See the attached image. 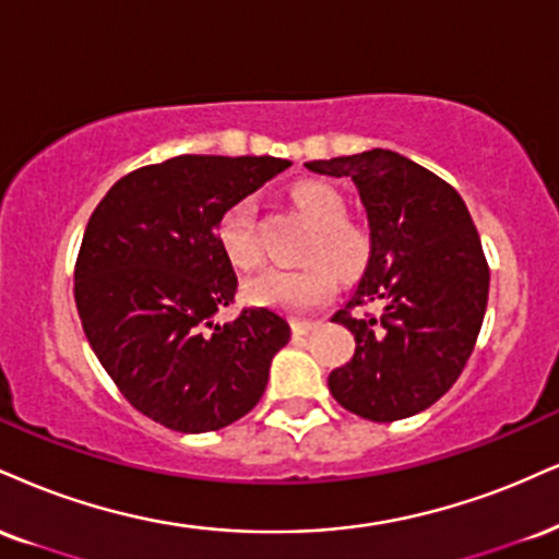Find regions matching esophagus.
<instances>
[{
    "label": "esophagus",
    "mask_w": 559,
    "mask_h": 559,
    "mask_svg": "<svg viewBox=\"0 0 559 559\" xmlns=\"http://www.w3.org/2000/svg\"><path fill=\"white\" fill-rule=\"evenodd\" d=\"M292 328H294V333H297V335H307L314 328V322L312 320H294Z\"/></svg>",
    "instance_id": "1"
}]
</instances>
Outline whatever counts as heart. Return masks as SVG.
Masks as SVG:
<instances>
[{
    "mask_svg": "<svg viewBox=\"0 0 559 559\" xmlns=\"http://www.w3.org/2000/svg\"><path fill=\"white\" fill-rule=\"evenodd\" d=\"M294 203L314 226L305 267H271L247 281L245 294L252 305L307 312L331 299L338 288V273L356 278L372 258V234L365 224L346 218V200L335 187L305 181L294 187ZM218 245L237 267H254L262 260V245L250 198L228 205L218 221Z\"/></svg>",
    "mask_w": 559,
    "mask_h": 559,
    "instance_id": "1",
    "label": "heart"
}]
</instances>
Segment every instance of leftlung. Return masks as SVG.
<instances>
[{"instance_id":"8db88e82","label":"left lung","mask_w":559,"mask_h":559,"mask_svg":"<svg viewBox=\"0 0 559 559\" xmlns=\"http://www.w3.org/2000/svg\"><path fill=\"white\" fill-rule=\"evenodd\" d=\"M307 169L352 179L372 234L365 275L333 314L356 352L328 388L369 421L425 412L461 378L487 309L489 265L468 207L445 179L382 147Z\"/></svg>"}]
</instances>
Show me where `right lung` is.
<instances>
[{
    "label": "right lung",
    "instance_id": "add662e5",
    "mask_svg": "<svg viewBox=\"0 0 559 559\" xmlns=\"http://www.w3.org/2000/svg\"><path fill=\"white\" fill-rule=\"evenodd\" d=\"M288 166L273 156H177L119 179L87 221L75 262L87 344L119 393L174 432H215L250 414L292 338L265 307L213 320L237 294L221 215Z\"/></svg>",
    "mask_w": 559,
    "mask_h": 559
}]
</instances>
